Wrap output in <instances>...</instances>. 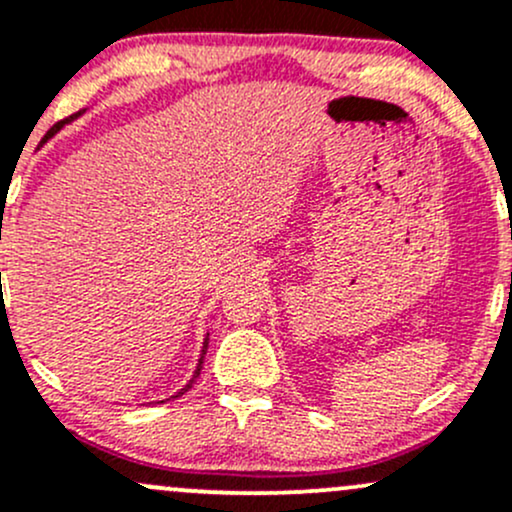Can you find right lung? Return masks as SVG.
Here are the masks:
<instances>
[{
    "mask_svg": "<svg viewBox=\"0 0 512 512\" xmlns=\"http://www.w3.org/2000/svg\"><path fill=\"white\" fill-rule=\"evenodd\" d=\"M84 114V109L82 111H77V114H72L70 119H65V121H60V123H55L53 128H50V131L46 133V138H43V143H46V140L50 138V136H55V133L60 131V128L65 126V123H70V121H75L77 116H82ZM0 282H2V272H0ZM206 350H209V333H206V338H204V345H201V355H199V362H196V369H194V374H192V379L187 381V386H182V389H179L177 393H172L170 398H165V401H174V398H179V396H184V393H187L189 389H192V384L196 379H199V374H201V367H204V355H206ZM165 401H153V403H165Z\"/></svg>",
    "mask_w": 512,
    "mask_h": 512,
    "instance_id": "obj_1",
    "label": "right lung"
}]
</instances>
